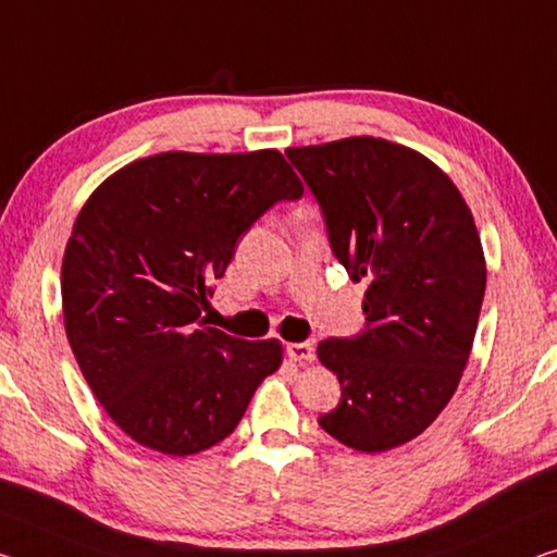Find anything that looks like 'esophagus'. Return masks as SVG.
Segmentation results:
<instances>
[{
    "mask_svg": "<svg viewBox=\"0 0 557 557\" xmlns=\"http://www.w3.org/2000/svg\"><path fill=\"white\" fill-rule=\"evenodd\" d=\"M287 355L295 361H312L314 359V344L312 342H295L287 344Z\"/></svg>",
    "mask_w": 557,
    "mask_h": 557,
    "instance_id": "1",
    "label": "esophagus"
}]
</instances>
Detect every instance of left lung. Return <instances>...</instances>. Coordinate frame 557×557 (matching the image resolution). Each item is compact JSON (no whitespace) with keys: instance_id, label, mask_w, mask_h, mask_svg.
<instances>
[{"instance_id":"left-lung-1","label":"left lung","mask_w":557,"mask_h":557,"mask_svg":"<svg viewBox=\"0 0 557 557\" xmlns=\"http://www.w3.org/2000/svg\"><path fill=\"white\" fill-rule=\"evenodd\" d=\"M285 153L334 258L367 282L361 334L317 347L342 386L320 426L355 451H389L426 431L461 382L485 293L479 231L454 181L406 146L351 136Z\"/></svg>"}]
</instances>
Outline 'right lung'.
Instances as JSON below:
<instances>
[{"label":"right lung","mask_w":557,"mask_h":557,"mask_svg":"<svg viewBox=\"0 0 557 557\" xmlns=\"http://www.w3.org/2000/svg\"><path fill=\"white\" fill-rule=\"evenodd\" d=\"M302 183L275 148L252 153L168 151L109 175L76 215L61 262L72 351L121 431L168 456L231 436L277 339L247 342L200 312L240 235Z\"/></svg>","instance_id":"right-lung-1"}]
</instances>
